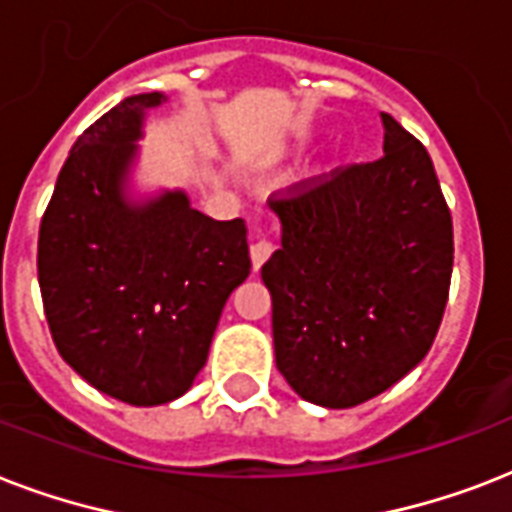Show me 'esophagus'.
<instances>
[{"mask_svg":"<svg viewBox=\"0 0 512 512\" xmlns=\"http://www.w3.org/2000/svg\"><path fill=\"white\" fill-rule=\"evenodd\" d=\"M273 255V241H268L265 236H257V241L249 247V257H252V268L255 271H260L263 268V263L268 260V257Z\"/></svg>","mask_w":512,"mask_h":512,"instance_id":"obj_1","label":"esophagus"}]
</instances>
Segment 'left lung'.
<instances>
[{
    "mask_svg": "<svg viewBox=\"0 0 512 512\" xmlns=\"http://www.w3.org/2000/svg\"><path fill=\"white\" fill-rule=\"evenodd\" d=\"M382 159L271 201L263 265L276 366L297 396L350 409L404 380L444 319L452 215L422 143L382 114Z\"/></svg>",
    "mask_w": 512,
    "mask_h": 512,
    "instance_id": "obj_1",
    "label": "left lung"
}]
</instances>
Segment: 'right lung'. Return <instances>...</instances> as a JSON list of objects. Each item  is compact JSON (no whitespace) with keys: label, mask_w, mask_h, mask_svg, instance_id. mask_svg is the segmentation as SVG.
<instances>
[{"label":"right lung","mask_w":512,"mask_h":512,"mask_svg":"<svg viewBox=\"0 0 512 512\" xmlns=\"http://www.w3.org/2000/svg\"><path fill=\"white\" fill-rule=\"evenodd\" d=\"M164 92L124 98L84 130L39 228V289L55 348L132 406L170 404L207 364L225 300L249 276L247 225L212 220L183 188L135 180Z\"/></svg>","instance_id":"1"}]
</instances>
